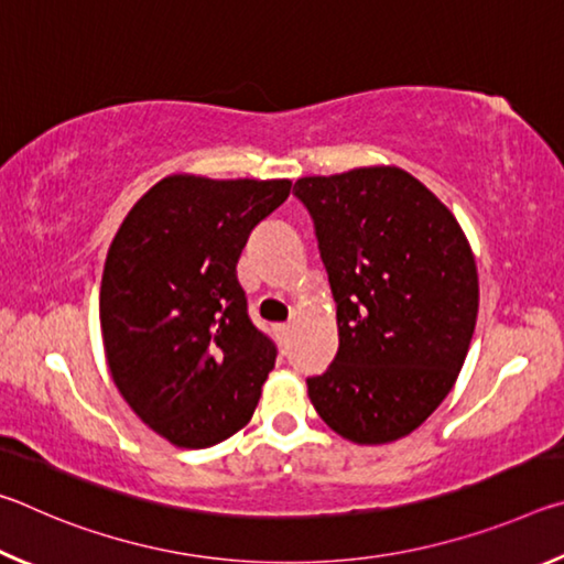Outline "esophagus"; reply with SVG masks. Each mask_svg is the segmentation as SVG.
Here are the masks:
<instances>
[{
	"instance_id": "34e87169",
	"label": "esophagus",
	"mask_w": 564,
	"mask_h": 564,
	"mask_svg": "<svg viewBox=\"0 0 564 564\" xmlns=\"http://www.w3.org/2000/svg\"><path fill=\"white\" fill-rule=\"evenodd\" d=\"M275 330H279V338L285 340V338L291 336V323H279V326H275Z\"/></svg>"
}]
</instances>
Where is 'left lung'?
I'll return each instance as SVG.
<instances>
[{"label": "left lung", "mask_w": 564, "mask_h": 564, "mask_svg": "<svg viewBox=\"0 0 564 564\" xmlns=\"http://www.w3.org/2000/svg\"><path fill=\"white\" fill-rule=\"evenodd\" d=\"M338 303V352L308 398L356 445L400 441L451 393L470 348L480 285L460 224L398 166L295 181Z\"/></svg>", "instance_id": "8db88e82"}]
</instances>
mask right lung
Masks as SVG:
<instances>
[{
	"label": "right lung",
	"instance_id": "right-lung-1",
	"mask_svg": "<svg viewBox=\"0 0 564 564\" xmlns=\"http://www.w3.org/2000/svg\"><path fill=\"white\" fill-rule=\"evenodd\" d=\"M289 178L171 174L133 204L104 263L99 321L121 398L176 447L241 431L275 366L246 313L236 263Z\"/></svg>",
	"mask_w": 564,
	"mask_h": 564
}]
</instances>
